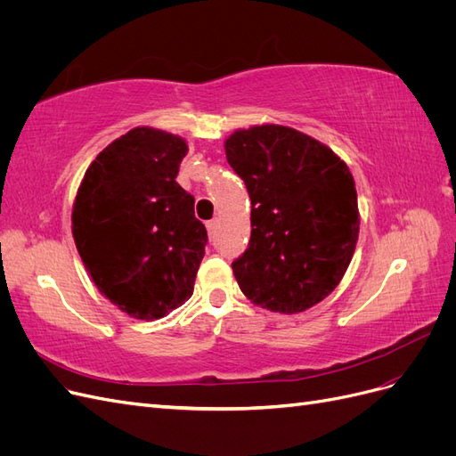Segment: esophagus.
<instances>
[{
	"label": "esophagus",
	"instance_id": "obj_1",
	"mask_svg": "<svg viewBox=\"0 0 456 456\" xmlns=\"http://www.w3.org/2000/svg\"><path fill=\"white\" fill-rule=\"evenodd\" d=\"M207 232H209V236H213L215 230H216V220H209V223H205Z\"/></svg>",
	"mask_w": 456,
	"mask_h": 456
}]
</instances>
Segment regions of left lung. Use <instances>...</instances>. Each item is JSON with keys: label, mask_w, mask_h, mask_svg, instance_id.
I'll return each instance as SVG.
<instances>
[{"label": "left lung", "mask_w": 456, "mask_h": 456, "mask_svg": "<svg viewBox=\"0 0 456 456\" xmlns=\"http://www.w3.org/2000/svg\"><path fill=\"white\" fill-rule=\"evenodd\" d=\"M224 151L251 198V241L232 262L243 295L287 315L315 306L344 278L360 236L348 165L278 123L233 131Z\"/></svg>", "instance_id": "obj_1"}]
</instances>
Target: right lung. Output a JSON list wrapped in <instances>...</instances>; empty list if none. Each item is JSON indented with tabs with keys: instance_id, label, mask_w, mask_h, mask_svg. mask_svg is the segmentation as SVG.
<instances>
[{
	"instance_id": "add662e5",
	"label": "right lung",
	"mask_w": 456,
	"mask_h": 456,
	"mask_svg": "<svg viewBox=\"0 0 456 456\" xmlns=\"http://www.w3.org/2000/svg\"><path fill=\"white\" fill-rule=\"evenodd\" d=\"M186 154L183 136L134 127L91 161L77 188V253L96 289L134 320H159L194 293L207 230L175 181Z\"/></svg>"
}]
</instances>
